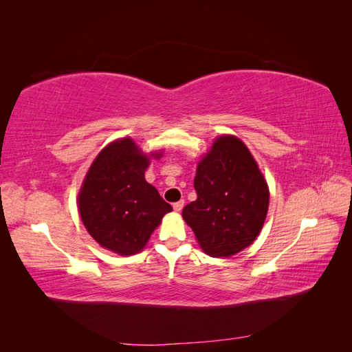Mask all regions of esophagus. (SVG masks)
I'll list each match as a JSON object with an SVG mask.
<instances>
[{
  "instance_id": "obj_1",
  "label": "esophagus",
  "mask_w": 352,
  "mask_h": 352,
  "mask_svg": "<svg viewBox=\"0 0 352 352\" xmlns=\"http://www.w3.org/2000/svg\"><path fill=\"white\" fill-rule=\"evenodd\" d=\"M184 206H185V201L180 199V201L175 202V204H173V210H175V211H182Z\"/></svg>"
}]
</instances>
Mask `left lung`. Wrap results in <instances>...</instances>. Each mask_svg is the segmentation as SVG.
I'll return each instance as SVG.
<instances>
[{
	"instance_id": "1",
	"label": "left lung",
	"mask_w": 352,
	"mask_h": 352,
	"mask_svg": "<svg viewBox=\"0 0 352 352\" xmlns=\"http://www.w3.org/2000/svg\"><path fill=\"white\" fill-rule=\"evenodd\" d=\"M194 188L197 199L182 217L206 254L230 257L258 236L269 210V186L239 138H217L198 163Z\"/></svg>"
}]
</instances>
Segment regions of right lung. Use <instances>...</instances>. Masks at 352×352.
Listing matches in <instances>:
<instances>
[{"label":"right lung","instance_id":"obj_1","mask_svg":"<svg viewBox=\"0 0 352 352\" xmlns=\"http://www.w3.org/2000/svg\"><path fill=\"white\" fill-rule=\"evenodd\" d=\"M131 138L109 144L94 160L78 197L79 212L89 235L120 255L144 250L166 212L173 208L145 180L150 158Z\"/></svg>","mask_w":352,"mask_h":352}]
</instances>
